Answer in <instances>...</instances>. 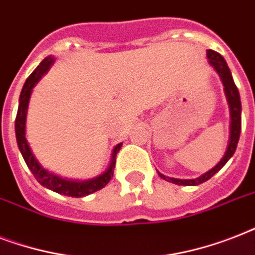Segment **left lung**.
<instances>
[{
    "instance_id": "obj_1",
    "label": "left lung",
    "mask_w": 255,
    "mask_h": 255,
    "mask_svg": "<svg viewBox=\"0 0 255 255\" xmlns=\"http://www.w3.org/2000/svg\"><path fill=\"white\" fill-rule=\"evenodd\" d=\"M208 59H209V63L214 67V70L217 71L220 78H221L222 85L225 88V95L226 99H228V103H229L230 108V139H229V145H228V149L225 152V156L222 157L221 161L213 168L210 169L209 172H206L202 176L197 178H192V180H180V178H170L165 177L164 174H161L160 172L159 176L164 180H167L169 182H173V184H177V185H198V184H202L205 182L206 180H209L212 176L217 173L218 170L221 169L228 160L234 155L236 152V148H237L238 140H240V133H241V99H240V92H238V88L236 86L233 81V77H232V73H230L229 67L226 65V61L224 59L221 54L216 53L213 50H208Z\"/></svg>"
}]
</instances>
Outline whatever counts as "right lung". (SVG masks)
<instances>
[{
  "label": "right lung",
  "mask_w": 255,
  "mask_h": 255,
  "mask_svg": "<svg viewBox=\"0 0 255 255\" xmlns=\"http://www.w3.org/2000/svg\"><path fill=\"white\" fill-rule=\"evenodd\" d=\"M54 59L51 57L46 58L39 63L37 69L34 70L33 73L30 74L29 78L26 79L23 88H22L21 95H19V104H18L17 118H15V137H17V144L19 151L22 153V157L25 160L26 165L31 170L34 177L37 178V181L43 185L47 189H51L57 193L70 196V197H83L87 194H91L96 190L102 189L107 185L110 180L114 176V168L116 163V153L120 151L122 143L118 144L112 152V160L108 169L104 172L102 176L94 178V180H88V181H70L65 178L58 177L57 174H53L47 172L46 169L41 167V164L38 163L37 159L34 157L33 152L30 149L27 140L25 137V123H26V112H27V106H29V99L31 90L37 82L43 77V74L47 73L50 66L53 65Z\"/></svg>",
  "instance_id": "1"
}]
</instances>
